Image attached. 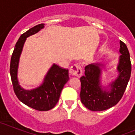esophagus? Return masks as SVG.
<instances>
[{"mask_svg": "<svg viewBox=\"0 0 135 135\" xmlns=\"http://www.w3.org/2000/svg\"><path fill=\"white\" fill-rule=\"evenodd\" d=\"M70 74L72 76H76V77H80L82 75V70L79 64H74L71 66L70 68Z\"/></svg>", "mask_w": 135, "mask_h": 135, "instance_id": "esophagus-1", "label": "esophagus"}]
</instances>
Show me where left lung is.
I'll return each instance as SVG.
<instances>
[{
	"label": "left lung",
	"mask_w": 135,
	"mask_h": 135,
	"mask_svg": "<svg viewBox=\"0 0 135 135\" xmlns=\"http://www.w3.org/2000/svg\"><path fill=\"white\" fill-rule=\"evenodd\" d=\"M119 52L121 55L117 66L118 76L108 87L101 84L103 64H91L85 67L84 76L80 78V96L81 102L87 109L94 112L106 110L115 105L123 96L131 78V62L128 48L121 40Z\"/></svg>",
	"instance_id": "left-lung-1"
}]
</instances>
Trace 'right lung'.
Wrapping results in <instances>:
<instances>
[{
    "mask_svg": "<svg viewBox=\"0 0 135 135\" xmlns=\"http://www.w3.org/2000/svg\"><path fill=\"white\" fill-rule=\"evenodd\" d=\"M44 27L45 24L40 23L21 34L15 46L10 64L11 78L16 96L25 105L38 111L53 109L59 101L64 85L69 80L68 70L53 64L45 76L42 83L35 89L26 90L19 84V62L26 38L38 33Z\"/></svg>",
    "mask_w": 135,
    "mask_h": 135,
    "instance_id": "obj_1",
    "label": "right lung"
}]
</instances>
